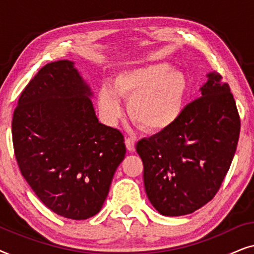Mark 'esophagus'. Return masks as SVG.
I'll use <instances>...</instances> for the list:
<instances>
[{"label":"esophagus","mask_w":254,"mask_h":254,"mask_svg":"<svg viewBox=\"0 0 254 254\" xmlns=\"http://www.w3.org/2000/svg\"><path fill=\"white\" fill-rule=\"evenodd\" d=\"M126 147L129 151H134L135 150V142H136V140L133 136H128L126 137Z\"/></svg>","instance_id":"obj_1"}]
</instances>
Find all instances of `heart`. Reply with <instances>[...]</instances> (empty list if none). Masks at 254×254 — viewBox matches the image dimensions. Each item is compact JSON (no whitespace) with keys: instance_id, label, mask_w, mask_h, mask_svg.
I'll use <instances>...</instances> for the list:
<instances>
[{"instance_id":"b5f03b06","label":"heart","mask_w":254,"mask_h":254,"mask_svg":"<svg viewBox=\"0 0 254 254\" xmlns=\"http://www.w3.org/2000/svg\"><path fill=\"white\" fill-rule=\"evenodd\" d=\"M187 79L168 64L127 69L99 90L98 104L104 117L116 121L123 113L119 97L128 98L129 117L144 130L157 133L172 126L183 111Z\"/></svg>"}]
</instances>
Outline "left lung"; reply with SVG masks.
I'll return each mask as SVG.
<instances>
[{"instance_id":"8db88e82","label":"left lung","mask_w":254,"mask_h":254,"mask_svg":"<svg viewBox=\"0 0 254 254\" xmlns=\"http://www.w3.org/2000/svg\"><path fill=\"white\" fill-rule=\"evenodd\" d=\"M201 97L172 126L137 142L144 189L164 216L193 213L216 195L237 148L241 119L221 75L209 72Z\"/></svg>"}]
</instances>
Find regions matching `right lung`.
Here are the masks:
<instances>
[{
    "label": "right lung",
    "mask_w": 254,
    "mask_h": 254,
    "mask_svg": "<svg viewBox=\"0 0 254 254\" xmlns=\"http://www.w3.org/2000/svg\"><path fill=\"white\" fill-rule=\"evenodd\" d=\"M91 96L74 62H51L20 93L12 117L22 176L45 206L71 220L102 209L126 155L124 135L99 123Z\"/></svg>",
    "instance_id": "right-lung-1"
}]
</instances>
